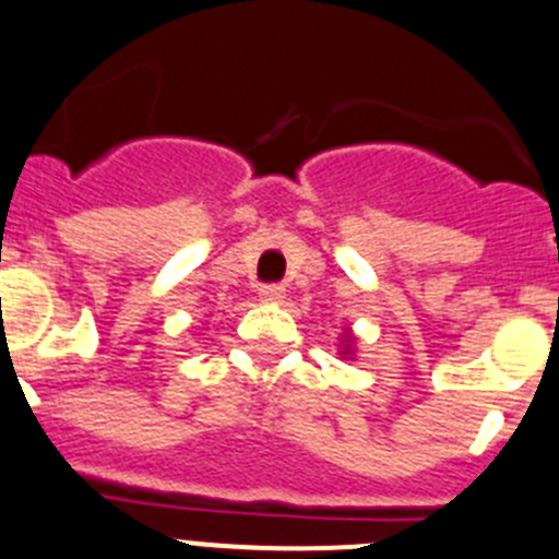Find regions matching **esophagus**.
I'll list each match as a JSON object with an SVG mask.
<instances>
[{
	"label": "esophagus",
	"mask_w": 559,
	"mask_h": 559,
	"mask_svg": "<svg viewBox=\"0 0 559 559\" xmlns=\"http://www.w3.org/2000/svg\"><path fill=\"white\" fill-rule=\"evenodd\" d=\"M284 297H286V289L278 284H267L259 289V300H262V304H281Z\"/></svg>",
	"instance_id": "1"
}]
</instances>
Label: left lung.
Instances as JSON below:
<instances>
[{
	"label": "left lung",
	"instance_id": "8db88e82",
	"mask_svg": "<svg viewBox=\"0 0 559 559\" xmlns=\"http://www.w3.org/2000/svg\"><path fill=\"white\" fill-rule=\"evenodd\" d=\"M338 356H342L344 361H347V358L353 361V356H356V333H353L350 328H347V331L342 333V338H338Z\"/></svg>",
	"mask_w": 559,
	"mask_h": 559
}]
</instances>
